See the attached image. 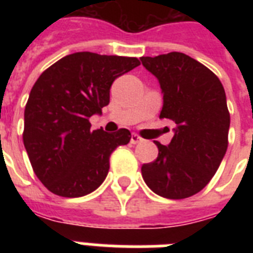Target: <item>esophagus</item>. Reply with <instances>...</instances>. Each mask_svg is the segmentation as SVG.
Here are the masks:
<instances>
[{"mask_svg": "<svg viewBox=\"0 0 253 253\" xmlns=\"http://www.w3.org/2000/svg\"><path fill=\"white\" fill-rule=\"evenodd\" d=\"M131 144H138V143H140V142H143V139L140 138V136H139V135H136V134H132L131 135Z\"/></svg>", "mask_w": 253, "mask_h": 253, "instance_id": "34e87169", "label": "esophagus"}]
</instances>
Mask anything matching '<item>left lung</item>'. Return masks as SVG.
<instances>
[{"label": "left lung", "mask_w": 253, "mask_h": 253, "mask_svg": "<svg viewBox=\"0 0 253 253\" xmlns=\"http://www.w3.org/2000/svg\"><path fill=\"white\" fill-rule=\"evenodd\" d=\"M163 93L160 118L176 123L168 146L143 164L142 176L158 196L182 200L209 184L227 151L230 114L223 85L200 61L182 52L140 57Z\"/></svg>", "instance_id": "1"}]
</instances>
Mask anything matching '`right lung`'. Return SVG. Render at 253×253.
<instances>
[{"label":"right lung","mask_w":253,"mask_h":253,"mask_svg":"<svg viewBox=\"0 0 253 253\" xmlns=\"http://www.w3.org/2000/svg\"><path fill=\"white\" fill-rule=\"evenodd\" d=\"M139 64L136 57L76 52L39 76L26 103L23 144L49 192L77 198L105 181L111 152L130 142L131 132L91 131L89 118L109 105L115 79Z\"/></svg>","instance_id":"obj_1"}]
</instances>
